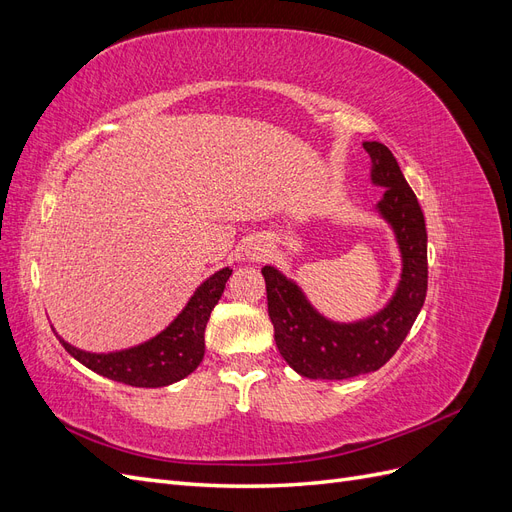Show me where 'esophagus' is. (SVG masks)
<instances>
[{
  "instance_id": "obj_1",
  "label": "esophagus",
  "mask_w": 512,
  "mask_h": 512,
  "mask_svg": "<svg viewBox=\"0 0 512 512\" xmlns=\"http://www.w3.org/2000/svg\"><path fill=\"white\" fill-rule=\"evenodd\" d=\"M252 256L258 260V258H265V256H269V247H265V245H256L254 250H252Z\"/></svg>"
}]
</instances>
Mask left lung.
<instances>
[{"instance_id":"obj_1","label":"left lung","mask_w":512,"mask_h":512,"mask_svg":"<svg viewBox=\"0 0 512 512\" xmlns=\"http://www.w3.org/2000/svg\"><path fill=\"white\" fill-rule=\"evenodd\" d=\"M371 158V183L384 188L376 213L391 226L399 256V282L382 309L354 322L322 316L303 288L282 271L262 267L275 344L299 376L346 380L380 369L404 342L427 294V230L421 205L389 147L363 143Z\"/></svg>"}]
</instances>
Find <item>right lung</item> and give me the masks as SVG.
Instances as JSON below:
<instances>
[{
  "mask_svg": "<svg viewBox=\"0 0 512 512\" xmlns=\"http://www.w3.org/2000/svg\"><path fill=\"white\" fill-rule=\"evenodd\" d=\"M230 267L215 271L200 284L179 316L147 342L117 352H85L57 335L70 356L96 374L130 386L158 389L190 376L205 356V329L213 307L226 288ZM53 329V327H51Z\"/></svg>",
  "mask_w": 512,
  "mask_h": 512,
  "instance_id": "obj_1",
  "label": "right lung"
}]
</instances>
